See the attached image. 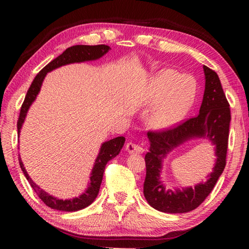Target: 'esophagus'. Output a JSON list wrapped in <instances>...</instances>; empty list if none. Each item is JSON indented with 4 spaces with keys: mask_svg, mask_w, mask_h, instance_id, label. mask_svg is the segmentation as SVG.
Segmentation results:
<instances>
[{
    "mask_svg": "<svg viewBox=\"0 0 249 249\" xmlns=\"http://www.w3.org/2000/svg\"><path fill=\"white\" fill-rule=\"evenodd\" d=\"M126 150L128 151L129 154H142L144 151V148L141 145L136 144V142H129L126 144Z\"/></svg>",
    "mask_w": 249,
    "mask_h": 249,
    "instance_id": "34e87169",
    "label": "esophagus"
}]
</instances>
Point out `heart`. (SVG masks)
Segmentation results:
<instances>
[{"label": "heart", "instance_id": "1", "mask_svg": "<svg viewBox=\"0 0 249 249\" xmlns=\"http://www.w3.org/2000/svg\"><path fill=\"white\" fill-rule=\"evenodd\" d=\"M179 79L178 72L163 69L150 80L146 104L150 107H155L149 115V124L156 129H163L175 124L191 103L192 94L181 92Z\"/></svg>", "mask_w": 249, "mask_h": 249}]
</instances>
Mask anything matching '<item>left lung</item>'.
Listing matches in <instances>:
<instances>
[{
  "mask_svg": "<svg viewBox=\"0 0 249 249\" xmlns=\"http://www.w3.org/2000/svg\"><path fill=\"white\" fill-rule=\"evenodd\" d=\"M203 70L205 89L199 114L176 127L147 133L150 147L145 156L144 196L147 202L160 212L176 214L196 209L213 190L226 165L231 122L230 104L215 71L206 66H203ZM192 138H206L216 146L217 160L213 172L205 183L198 184L195 188L188 187L181 191L166 189L160 178L162 160L170 151Z\"/></svg>",
  "mask_w": 249,
  "mask_h": 249,
  "instance_id": "obj_1",
  "label": "left lung"
}]
</instances>
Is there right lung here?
<instances>
[{"instance_id":"1","label":"right lung","mask_w":249,"mask_h":249,"mask_svg":"<svg viewBox=\"0 0 249 249\" xmlns=\"http://www.w3.org/2000/svg\"><path fill=\"white\" fill-rule=\"evenodd\" d=\"M109 49L111 48L107 45H96V46L75 45V46H72V47L67 48L65 52L60 54V56H58L56 59H53V61H50L47 66L44 67V68L39 71V73L36 75L35 79H34V81L32 82L31 87H29V89L27 91L26 96H25L22 107H20L19 117L18 121V136L20 133V128H22L23 123L25 121V117L27 115L28 108L31 107V105L33 104L34 101L36 100L37 95H38L41 84H43L46 74L50 72V71H53L54 69L59 68V67L65 66V65L74 64V62L96 60V59L104 56ZM124 142H125V137L123 136L113 138V140H109L107 142H103L100 148V153L98 155V157L95 159L93 169L91 171L89 187H88L87 190L84 191L82 195H80L79 196L73 197V199H69V200L58 199V197L50 196L48 192L43 190V189H41L38 184L34 182L31 177L28 176L20 157L18 158V161H19L20 169H22L24 176L26 177V179L29 182V184H31V187L34 189V191L37 193V196L40 197L41 201H43L46 205L53 210L65 211V212H75V211L87 208V206L90 205L92 202L95 200V197L98 196L100 185L103 179L105 166H107V163L109 161V160L116 157V156L120 154L122 147L124 146Z\"/></svg>"}]
</instances>
